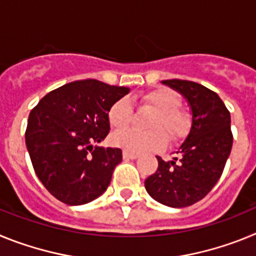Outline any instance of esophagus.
Here are the masks:
<instances>
[{"label":"esophagus","mask_w":256,"mask_h":256,"mask_svg":"<svg viewBox=\"0 0 256 256\" xmlns=\"http://www.w3.org/2000/svg\"><path fill=\"white\" fill-rule=\"evenodd\" d=\"M123 156H124V158H126V159L133 160V159H137V158H138V156H140V154L132 152V151H128V150H124L123 151Z\"/></svg>","instance_id":"1"}]
</instances>
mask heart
Masks as SVG:
<instances>
[{"label":"heart","instance_id":"obj_1","mask_svg":"<svg viewBox=\"0 0 256 256\" xmlns=\"http://www.w3.org/2000/svg\"><path fill=\"white\" fill-rule=\"evenodd\" d=\"M144 105L156 110V114L151 119L150 128L152 130H141L126 128L130 124L133 118V110L130 102L126 98L116 101L108 110V122L112 128H116V133L112 136V144L118 148H123L132 152L156 150L162 148L166 142L168 133L172 140H177L186 134L190 120L184 112H180L178 108L180 100L178 94L168 88H159L151 91L142 97ZM124 128V130L121 128Z\"/></svg>","mask_w":256,"mask_h":256}]
</instances>
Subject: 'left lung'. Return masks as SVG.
Segmentation results:
<instances>
[{"mask_svg":"<svg viewBox=\"0 0 256 256\" xmlns=\"http://www.w3.org/2000/svg\"><path fill=\"white\" fill-rule=\"evenodd\" d=\"M162 83L186 98L192 123L176 151L178 158L164 162L156 156L159 166L144 180V187L160 204L186 208L204 198L223 173L234 142L230 115L220 97L204 86L180 79Z\"/></svg>","mask_w":256,"mask_h":256,"instance_id":"1","label":"left lung"}]
</instances>
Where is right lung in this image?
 Here are the masks:
<instances>
[{"instance_id":"right-lung-1","label":"right lung","mask_w":256,"mask_h":256,"mask_svg":"<svg viewBox=\"0 0 256 256\" xmlns=\"http://www.w3.org/2000/svg\"><path fill=\"white\" fill-rule=\"evenodd\" d=\"M130 92L96 80H76L47 94L30 112L26 144L37 177L68 205H83L110 184L122 150L94 146L110 130L108 110Z\"/></svg>"}]
</instances>
